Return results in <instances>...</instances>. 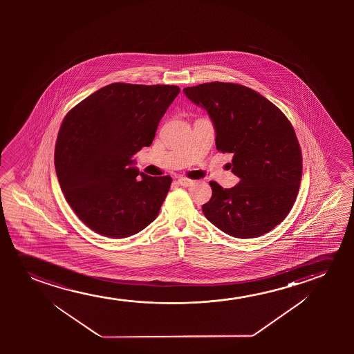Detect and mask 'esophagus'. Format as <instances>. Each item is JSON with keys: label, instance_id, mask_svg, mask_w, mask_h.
Wrapping results in <instances>:
<instances>
[{"label": "esophagus", "instance_id": "34e87169", "mask_svg": "<svg viewBox=\"0 0 354 354\" xmlns=\"http://www.w3.org/2000/svg\"><path fill=\"white\" fill-rule=\"evenodd\" d=\"M178 183H179L181 186H184V187H189V186H192V185L194 184V180L187 179V178H179Z\"/></svg>", "mask_w": 354, "mask_h": 354}]
</instances>
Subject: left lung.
I'll list each match as a JSON object with an SVG mask.
<instances>
[{
  "instance_id": "8db88e82",
  "label": "left lung",
  "mask_w": 354,
  "mask_h": 354,
  "mask_svg": "<svg viewBox=\"0 0 354 354\" xmlns=\"http://www.w3.org/2000/svg\"><path fill=\"white\" fill-rule=\"evenodd\" d=\"M213 122L215 144L232 153V189L210 181L212 198L202 210L210 223L236 238L270 232L295 203L302 175V155L286 115L261 94L236 83L210 82L184 88Z\"/></svg>"
}]
</instances>
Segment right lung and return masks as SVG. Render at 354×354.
I'll list each match as a JSON object with an SVG mask.
<instances>
[{
  "instance_id": "right-lung-1",
  "label": "right lung",
  "mask_w": 354,
  "mask_h": 354,
  "mask_svg": "<svg viewBox=\"0 0 354 354\" xmlns=\"http://www.w3.org/2000/svg\"><path fill=\"white\" fill-rule=\"evenodd\" d=\"M179 93L178 86L111 83L64 118L55 171L70 207L94 232L129 237L157 218L171 178L141 173L133 156L152 144Z\"/></svg>"
}]
</instances>
